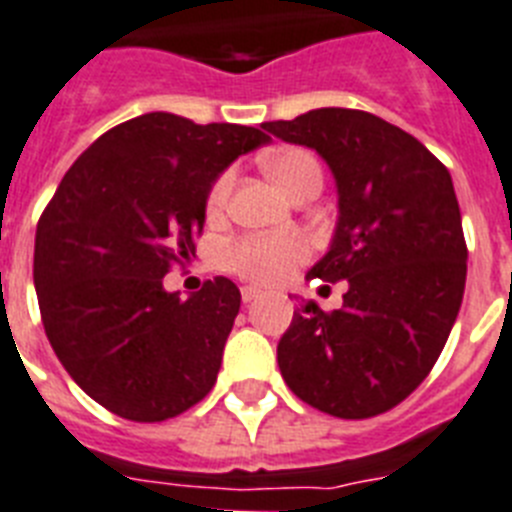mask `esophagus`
<instances>
[{
    "label": "esophagus",
    "instance_id": "obj_1",
    "mask_svg": "<svg viewBox=\"0 0 512 512\" xmlns=\"http://www.w3.org/2000/svg\"><path fill=\"white\" fill-rule=\"evenodd\" d=\"M240 295H243V303H253L261 295V290H259V287L246 285V287H243V290H240Z\"/></svg>",
    "mask_w": 512,
    "mask_h": 512
}]
</instances>
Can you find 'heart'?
I'll return each instance as SVG.
<instances>
[{"mask_svg": "<svg viewBox=\"0 0 512 512\" xmlns=\"http://www.w3.org/2000/svg\"><path fill=\"white\" fill-rule=\"evenodd\" d=\"M266 175L285 190L287 196L301 183L308 170H319V162L308 151L287 149L264 159ZM232 190V175L225 172L214 180L206 196V217L217 219L227 206ZM308 256V243L301 235H251L235 240L227 248V264L232 272L259 285H277Z\"/></svg>", "mask_w": 512, "mask_h": 512, "instance_id": "obj_1", "label": "heart"}]
</instances>
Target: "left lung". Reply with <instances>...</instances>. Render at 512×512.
I'll return each instance as SVG.
<instances>
[{
  "label": "left lung",
  "instance_id": "8db88e82",
  "mask_svg": "<svg viewBox=\"0 0 512 512\" xmlns=\"http://www.w3.org/2000/svg\"><path fill=\"white\" fill-rule=\"evenodd\" d=\"M335 172L340 219L308 280L348 282L342 308L314 301L277 345L287 387L316 411L371 418L429 377L466 290L468 248L450 172L424 143L361 109L264 122Z\"/></svg>",
  "mask_w": 512,
  "mask_h": 512
}]
</instances>
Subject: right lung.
I'll return each instance as SVG.
<instances>
[{
	"label": "right lung",
	"mask_w": 512,
	"mask_h": 512,
	"mask_svg": "<svg viewBox=\"0 0 512 512\" xmlns=\"http://www.w3.org/2000/svg\"><path fill=\"white\" fill-rule=\"evenodd\" d=\"M259 128L149 112L75 159L36 227L33 282L46 337L88 398L154 424L204 400L240 311L227 277L188 301L164 274L196 256L211 183Z\"/></svg>",
	"instance_id": "right-lung-1"
}]
</instances>
